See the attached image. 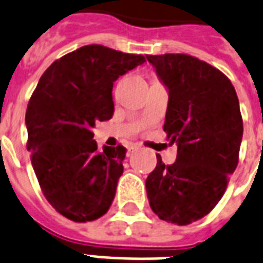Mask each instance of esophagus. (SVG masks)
Listing matches in <instances>:
<instances>
[{"label":"esophagus","instance_id":"esophagus-1","mask_svg":"<svg viewBox=\"0 0 263 263\" xmlns=\"http://www.w3.org/2000/svg\"><path fill=\"white\" fill-rule=\"evenodd\" d=\"M137 148H138V145H137V144H132V145L129 146V149H130V151H133V149H137Z\"/></svg>","mask_w":263,"mask_h":263}]
</instances>
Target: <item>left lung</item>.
I'll use <instances>...</instances> for the list:
<instances>
[{"mask_svg":"<svg viewBox=\"0 0 263 263\" xmlns=\"http://www.w3.org/2000/svg\"><path fill=\"white\" fill-rule=\"evenodd\" d=\"M168 91L163 130L177 159L158 163L145 181L155 214L177 225L203 218L221 200L237 167L243 138L239 99L219 70L188 54H148Z\"/></svg>","mask_w":263,"mask_h":263,"instance_id":"1","label":"left lung"}]
</instances>
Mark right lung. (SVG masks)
Returning <instances> with one entry per match:
<instances>
[{
    "label": "right lung",
    "instance_id": "add662e5",
    "mask_svg": "<svg viewBox=\"0 0 263 263\" xmlns=\"http://www.w3.org/2000/svg\"><path fill=\"white\" fill-rule=\"evenodd\" d=\"M144 63L141 54L86 45L52 63L28 101L32 167L45 197L71 221L100 218L112 203L126 148L99 151L93 127L112 118L114 82Z\"/></svg>",
    "mask_w": 263,
    "mask_h": 263
}]
</instances>
